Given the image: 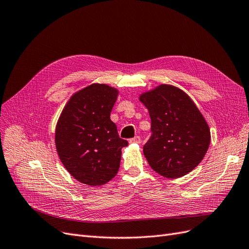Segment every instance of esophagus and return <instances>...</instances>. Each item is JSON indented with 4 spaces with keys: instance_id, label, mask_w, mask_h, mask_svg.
<instances>
[{
    "instance_id": "34e87169",
    "label": "esophagus",
    "mask_w": 249,
    "mask_h": 249,
    "mask_svg": "<svg viewBox=\"0 0 249 249\" xmlns=\"http://www.w3.org/2000/svg\"><path fill=\"white\" fill-rule=\"evenodd\" d=\"M140 141H141V139L139 136H136V137L130 139V143H140Z\"/></svg>"
}]
</instances>
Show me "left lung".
<instances>
[{"instance_id": "obj_1", "label": "left lung", "mask_w": 249, "mask_h": 249, "mask_svg": "<svg viewBox=\"0 0 249 249\" xmlns=\"http://www.w3.org/2000/svg\"><path fill=\"white\" fill-rule=\"evenodd\" d=\"M152 120V136L143 154L156 172L178 178L201 162L211 141L208 123L182 89L161 84L139 95Z\"/></svg>"}]
</instances>
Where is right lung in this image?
Instances as JSON below:
<instances>
[{
  "mask_svg": "<svg viewBox=\"0 0 249 249\" xmlns=\"http://www.w3.org/2000/svg\"><path fill=\"white\" fill-rule=\"evenodd\" d=\"M118 90L93 83L74 92L56 124L55 144L63 166L80 183L101 186L116 176L122 148L127 141L119 138L110 113Z\"/></svg>",
  "mask_w": 249,
  "mask_h": 249,
  "instance_id": "add662e5",
  "label": "right lung"
}]
</instances>
